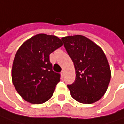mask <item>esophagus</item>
<instances>
[{"instance_id":"obj_1","label":"esophagus","mask_w":124,"mask_h":124,"mask_svg":"<svg viewBox=\"0 0 124 124\" xmlns=\"http://www.w3.org/2000/svg\"><path fill=\"white\" fill-rule=\"evenodd\" d=\"M64 71H61V77H64Z\"/></svg>"}]
</instances>
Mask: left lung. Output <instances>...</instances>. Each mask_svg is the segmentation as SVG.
Segmentation results:
<instances>
[{
    "mask_svg": "<svg viewBox=\"0 0 124 124\" xmlns=\"http://www.w3.org/2000/svg\"><path fill=\"white\" fill-rule=\"evenodd\" d=\"M74 62L76 79L67 85L71 95L78 102L92 104L105 93L111 78V70L101 47L81 35L62 38Z\"/></svg>",
    "mask_w": 124,
    "mask_h": 124,
    "instance_id": "1",
    "label": "left lung"
}]
</instances>
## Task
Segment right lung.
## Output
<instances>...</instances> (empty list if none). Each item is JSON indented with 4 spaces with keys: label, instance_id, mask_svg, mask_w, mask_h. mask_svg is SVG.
<instances>
[{
    "label": "right lung",
    "instance_id": "1",
    "mask_svg": "<svg viewBox=\"0 0 124 124\" xmlns=\"http://www.w3.org/2000/svg\"><path fill=\"white\" fill-rule=\"evenodd\" d=\"M62 45L55 36L39 33L18 49L12 64V81L26 101L42 104L53 96L60 74L53 71L50 54Z\"/></svg>",
    "mask_w": 124,
    "mask_h": 124
}]
</instances>
